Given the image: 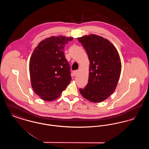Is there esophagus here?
<instances>
[{
  "instance_id": "1",
  "label": "esophagus",
  "mask_w": 149,
  "mask_h": 149,
  "mask_svg": "<svg viewBox=\"0 0 149 149\" xmlns=\"http://www.w3.org/2000/svg\"><path fill=\"white\" fill-rule=\"evenodd\" d=\"M78 70H75V71H74L73 72V75H74V76H76L77 74H78Z\"/></svg>"
}]
</instances>
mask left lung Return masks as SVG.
<instances>
[{"instance_id":"left-lung-1","label":"left lung","mask_w":149,"mask_h":149,"mask_svg":"<svg viewBox=\"0 0 149 149\" xmlns=\"http://www.w3.org/2000/svg\"><path fill=\"white\" fill-rule=\"evenodd\" d=\"M90 61L89 79L79 91L85 99L99 103L107 99L116 89L121 71L117 50L108 40L91 35L78 38Z\"/></svg>"}]
</instances>
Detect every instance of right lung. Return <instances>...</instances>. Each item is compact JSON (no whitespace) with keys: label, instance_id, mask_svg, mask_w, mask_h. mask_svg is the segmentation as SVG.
I'll use <instances>...</instances> for the list:
<instances>
[{"label":"right lung","instance_id":"1","mask_svg":"<svg viewBox=\"0 0 149 149\" xmlns=\"http://www.w3.org/2000/svg\"><path fill=\"white\" fill-rule=\"evenodd\" d=\"M73 39L65 36L47 38L33 51L29 61L31 85L41 99H57L71 80L70 67L64 55L66 44Z\"/></svg>","mask_w":149,"mask_h":149}]
</instances>
